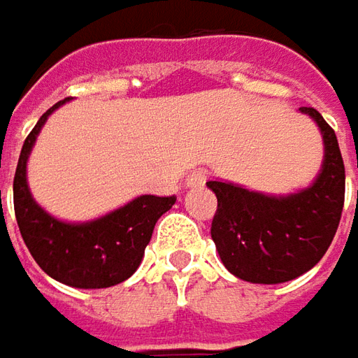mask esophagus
<instances>
[{
    "label": "esophagus",
    "instance_id": "esophagus-1",
    "mask_svg": "<svg viewBox=\"0 0 358 358\" xmlns=\"http://www.w3.org/2000/svg\"><path fill=\"white\" fill-rule=\"evenodd\" d=\"M207 171L205 169H195V171H191L187 175V187H201L205 185V181H207Z\"/></svg>",
    "mask_w": 358,
    "mask_h": 358
}]
</instances>
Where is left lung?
Masks as SVG:
<instances>
[{"mask_svg":"<svg viewBox=\"0 0 358 358\" xmlns=\"http://www.w3.org/2000/svg\"><path fill=\"white\" fill-rule=\"evenodd\" d=\"M321 127L323 171L289 197H268L233 183L209 181L217 195L211 237L223 265L243 281L275 285L313 268L335 237L345 205V163L337 135L313 107H301Z\"/></svg>","mask_w":358,"mask_h":358,"instance_id":"left-lung-1","label":"left lung"}]
</instances>
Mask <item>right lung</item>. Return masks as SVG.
Here are the masks:
<instances>
[{
	"label": "right lung",
	"mask_w": 358,
	"mask_h": 358,
	"mask_svg": "<svg viewBox=\"0 0 358 358\" xmlns=\"http://www.w3.org/2000/svg\"><path fill=\"white\" fill-rule=\"evenodd\" d=\"M65 101L41 115L21 147L13 177L15 219L35 263L49 277L77 289H105L129 279L137 271L157 219L171 209L177 197L141 195L117 211L81 225L63 223L45 213L29 193L25 165L41 125Z\"/></svg>",
	"instance_id": "1"
}]
</instances>
